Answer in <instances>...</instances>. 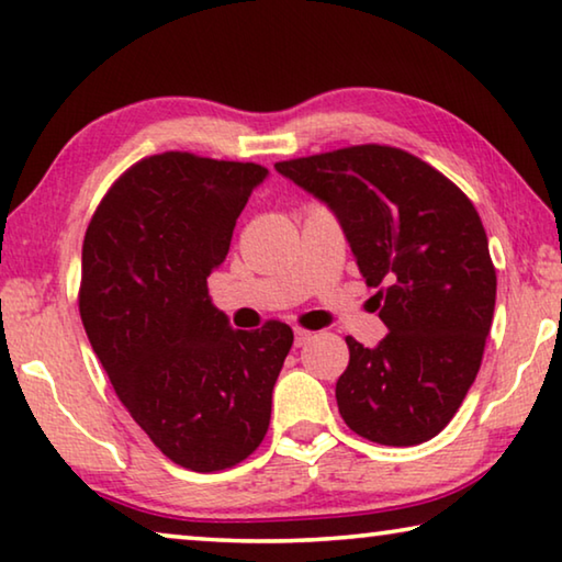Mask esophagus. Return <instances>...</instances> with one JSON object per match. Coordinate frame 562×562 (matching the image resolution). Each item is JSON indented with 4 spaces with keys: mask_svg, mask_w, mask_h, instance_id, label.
Instances as JSON below:
<instances>
[{
    "mask_svg": "<svg viewBox=\"0 0 562 562\" xmlns=\"http://www.w3.org/2000/svg\"><path fill=\"white\" fill-rule=\"evenodd\" d=\"M310 339H312V331L302 329V327L294 329V347H304V345H307Z\"/></svg>",
    "mask_w": 562,
    "mask_h": 562,
    "instance_id": "esophagus-1",
    "label": "esophagus"
}]
</instances>
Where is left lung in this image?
<instances>
[{
	"label": "left lung",
	"mask_w": 562,
	"mask_h": 562,
	"mask_svg": "<svg viewBox=\"0 0 562 562\" xmlns=\"http://www.w3.org/2000/svg\"><path fill=\"white\" fill-rule=\"evenodd\" d=\"M325 203L357 268L376 292L389 335L376 347L347 337L337 382L347 426L384 446L443 431L479 374L496 307V270L473 203L406 150L351 146L274 164Z\"/></svg>",
	"instance_id": "8db88e82"
}]
</instances>
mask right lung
<instances>
[{
  "mask_svg": "<svg viewBox=\"0 0 562 562\" xmlns=\"http://www.w3.org/2000/svg\"><path fill=\"white\" fill-rule=\"evenodd\" d=\"M268 168L150 156L93 213L79 310L121 404L170 461L211 473L247 459L270 426L292 329H233L207 294L237 215Z\"/></svg>",
  "mask_w": 562,
  "mask_h": 562,
  "instance_id": "right-lung-1",
  "label": "right lung"
}]
</instances>
